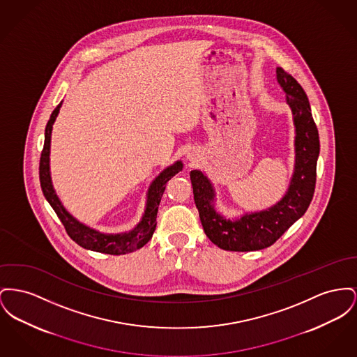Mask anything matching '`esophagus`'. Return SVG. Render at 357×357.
Instances as JSON below:
<instances>
[{
  "label": "esophagus",
  "instance_id": "34e87169",
  "mask_svg": "<svg viewBox=\"0 0 357 357\" xmlns=\"http://www.w3.org/2000/svg\"><path fill=\"white\" fill-rule=\"evenodd\" d=\"M191 159H192V158H191Z\"/></svg>",
  "mask_w": 357,
  "mask_h": 357
}]
</instances>
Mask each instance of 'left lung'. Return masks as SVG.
Masks as SVG:
<instances>
[{"label":"left lung","instance_id":"left-lung-1","mask_svg":"<svg viewBox=\"0 0 357 357\" xmlns=\"http://www.w3.org/2000/svg\"><path fill=\"white\" fill-rule=\"evenodd\" d=\"M276 79L286 93L295 126V165L284 197L268 209L228 220L214 209L215 192L209 178L199 169L190 172L194 202L204 231L213 244L225 251H259L273 245L306 213L313 199L319 137L310 104L302 86L282 67L276 68Z\"/></svg>","mask_w":357,"mask_h":357}]
</instances>
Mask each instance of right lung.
<instances>
[{
	"instance_id": "add662e5",
	"label": "right lung",
	"mask_w": 357,
	"mask_h": 357,
	"mask_svg": "<svg viewBox=\"0 0 357 357\" xmlns=\"http://www.w3.org/2000/svg\"><path fill=\"white\" fill-rule=\"evenodd\" d=\"M62 102L55 107L52 112L44 133V147H43L42 156H40V166H39V176H40V186L43 194L48 204L55 210L56 215L63 224L67 234L84 250L101 252L107 255H126L129 252L136 251L144 247L151 240L155 228H156V215L160 199L166 190L168 181L182 171L183 165L181 160L175 162L172 166L165 168L151 183L147 192V204L146 210L142 217V221L132 229L124 233H101V231L91 229L74 218L67 210L64 209L61 199L58 198L50 174V147H51V132L52 126L56 120V116L61 110Z\"/></svg>"
}]
</instances>
